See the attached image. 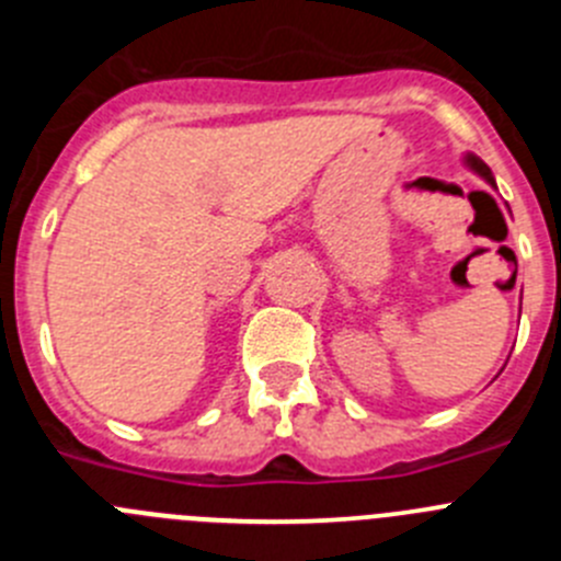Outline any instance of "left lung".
Segmentation results:
<instances>
[{
  "instance_id": "left-lung-1",
  "label": "left lung",
  "mask_w": 561,
  "mask_h": 561,
  "mask_svg": "<svg viewBox=\"0 0 561 561\" xmlns=\"http://www.w3.org/2000/svg\"><path fill=\"white\" fill-rule=\"evenodd\" d=\"M463 165L469 168V171H474L480 176V180H485L489 182V185L494 187V176H492V168L485 165L483 160H480V157H474V153H466L463 157Z\"/></svg>"
}]
</instances>
